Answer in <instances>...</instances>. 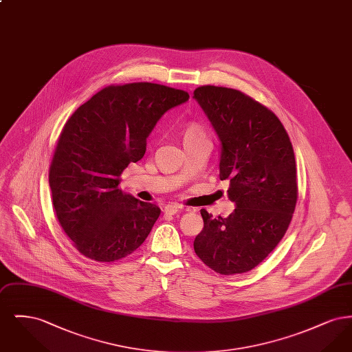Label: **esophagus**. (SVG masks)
Here are the masks:
<instances>
[{
  "label": "esophagus",
  "instance_id": "1",
  "mask_svg": "<svg viewBox=\"0 0 352 352\" xmlns=\"http://www.w3.org/2000/svg\"><path fill=\"white\" fill-rule=\"evenodd\" d=\"M179 208H182V206H181V204L171 203V204H166V206L164 207V212H165L166 215H174V214H177V212H178V210H179Z\"/></svg>",
  "mask_w": 352,
  "mask_h": 352
}]
</instances>
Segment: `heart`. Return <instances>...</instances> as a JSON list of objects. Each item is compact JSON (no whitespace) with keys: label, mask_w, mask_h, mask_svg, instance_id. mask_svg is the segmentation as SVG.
I'll return each mask as SVG.
<instances>
[{"label":"heart","mask_w":352,"mask_h":352,"mask_svg":"<svg viewBox=\"0 0 352 352\" xmlns=\"http://www.w3.org/2000/svg\"><path fill=\"white\" fill-rule=\"evenodd\" d=\"M206 137L204 131L201 129V126L197 125V124H191L184 129V141L187 140H192V138H201Z\"/></svg>","instance_id":"1"}]
</instances>
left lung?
<instances>
[{"label":"left lung","instance_id":"1","mask_svg":"<svg viewBox=\"0 0 352 352\" xmlns=\"http://www.w3.org/2000/svg\"><path fill=\"white\" fill-rule=\"evenodd\" d=\"M194 99L221 142L220 179L236 208L227 218L201 210L194 251L208 268L231 276L257 267L284 237L298 198L294 151L265 105L234 88L201 85Z\"/></svg>","mask_w":352,"mask_h":352}]
</instances>
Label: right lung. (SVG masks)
Masks as SVG:
<instances>
[{"instance_id": "right-lung-1", "label": "right lung", "mask_w": 352, "mask_h": 352, "mask_svg": "<svg viewBox=\"0 0 352 352\" xmlns=\"http://www.w3.org/2000/svg\"><path fill=\"white\" fill-rule=\"evenodd\" d=\"M188 94L161 84L108 85L65 124L49 171L59 224L85 257L112 263L133 253L161 210L124 194L120 175L146 151V138Z\"/></svg>"}]
</instances>
